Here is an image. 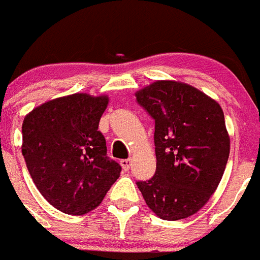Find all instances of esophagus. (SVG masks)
I'll return each instance as SVG.
<instances>
[{
  "instance_id": "34e87169",
  "label": "esophagus",
  "mask_w": 260,
  "mask_h": 260,
  "mask_svg": "<svg viewBox=\"0 0 260 260\" xmlns=\"http://www.w3.org/2000/svg\"><path fill=\"white\" fill-rule=\"evenodd\" d=\"M120 166H122V168L124 169V171H128V169L132 167V160H131V159L120 160Z\"/></svg>"
}]
</instances>
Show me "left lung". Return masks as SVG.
I'll list each match as a JSON object with an SVG mask.
<instances>
[{
    "instance_id": "8db88e82",
    "label": "left lung",
    "mask_w": 260,
    "mask_h": 260,
    "mask_svg": "<svg viewBox=\"0 0 260 260\" xmlns=\"http://www.w3.org/2000/svg\"><path fill=\"white\" fill-rule=\"evenodd\" d=\"M155 120L156 172L137 182L147 207L164 220L198 213L217 190L230 156L219 104L179 81H155L136 92Z\"/></svg>"
}]
</instances>
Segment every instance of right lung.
Instances as JSON below:
<instances>
[{
  "label": "right lung",
  "instance_id": "add662e5",
  "mask_svg": "<svg viewBox=\"0 0 260 260\" xmlns=\"http://www.w3.org/2000/svg\"><path fill=\"white\" fill-rule=\"evenodd\" d=\"M108 104V94L79 92L46 101L24 118L21 152L29 174L41 195L65 214L93 210L120 176L99 131Z\"/></svg>",
  "mask_w": 260,
  "mask_h": 260
}]
</instances>
